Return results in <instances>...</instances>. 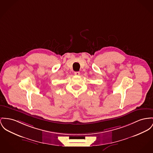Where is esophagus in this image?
I'll list each match as a JSON object with an SVG mask.
<instances>
[{
  "instance_id": "1",
  "label": "esophagus",
  "mask_w": 153,
  "mask_h": 153,
  "mask_svg": "<svg viewBox=\"0 0 153 153\" xmlns=\"http://www.w3.org/2000/svg\"><path fill=\"white\" fill-rule=\"evenodd\" d=\"M74 74H75V75H79L80 72L78 71L75 72H74Z\"/></svg>"
}]
</instances>
